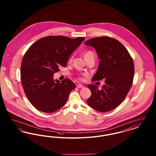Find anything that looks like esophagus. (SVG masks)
<instances>
[{
  "label": "esophagus",
  "instance_id": "obj_1",
  "mask_svg": "<svg viewBox=\"0 0 156 156\" xmlns=\"http://www.w3.org/2000/svg\"><path fill=\"white\" fill-rule=\"evenodd\" d=\"M76 87L78 88H83L84 86L82 85L81 84H77L76 85Z\"/></svg>",
  "mask_w": 156,
  "mask_h": 156
}]
</instances>
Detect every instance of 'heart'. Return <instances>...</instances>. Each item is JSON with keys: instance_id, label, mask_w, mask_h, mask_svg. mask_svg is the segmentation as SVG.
Segmentation results:
<instances>
[{"instance_id": "obj_1", "label": "heart", "mask_w": 156, "mask_h": 156, "mask_svg": "<svg viewBox=\"0 0 156 156\" xmlns=\"http://www.w3.org/2000/svg\"><path fill=\"white\" fill-rule=\"evenodd\" d=\"M83 55H84V58H85L86 61H88L89 59L95 60V54L94 52H93L92 51H91V50H88V51H85L83 54ZM72 61H73V58L71 57V58H69V59L68 60V62H71Z\"/></svg>"}]
</instances>
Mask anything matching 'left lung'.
Listing matches in <instances>:
<instances>
[{
	"label": "left lung",
	"mask_w": 156,
	"mask_h": 156,
	"mask_svg": "<svg viewBox=\"0 0 156 156\" xmlns=\"http://www.w3.org/2000/svg\"><path fill=\"white\" fill-rule=\"evenodd\" d=\"M85 44L95 48L101 61L92 81L105 80L101 90L89 84L91 96L87 101L97 111L113 110L125 99L133 81V60L125 47L118 40L102 36L87 40Z\"/></svg>",
	"instance_id": "left-lung-1"
}]
</instances>
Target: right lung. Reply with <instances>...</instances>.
I'll return each mask as SVG.
<instances>
[{"mask_svg": "<svg viewBox=\"0 0 156 156\" xmlns=\"http://www.w3.org/2000/svg\"><path fill=\"white\" fill-rule=\"evenodd\" d=\"M84 37L70 38L62 36L43 37L33 43L25 53L21 64V82L24 93L34 108L52 113L67 102L76 87L69 78L54 80L59 67H66L71 54Z\"/></svg>", "mask_w": 156, "mask_h": 156, "instance_id": "add662e5", "label": "right lung"}]
</instances>
